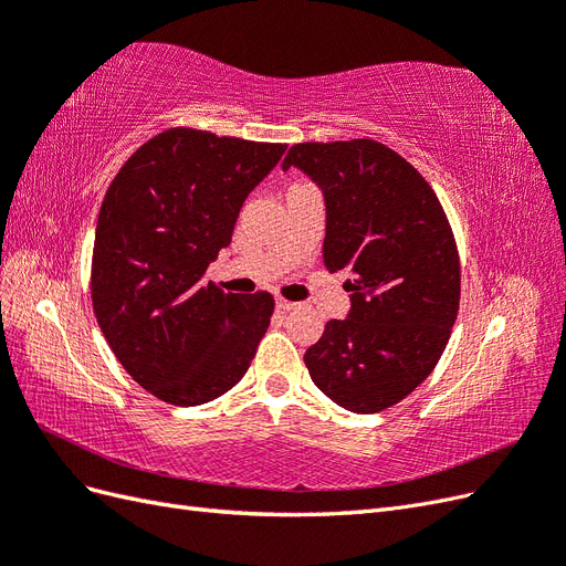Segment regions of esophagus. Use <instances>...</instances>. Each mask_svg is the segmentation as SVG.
<instances>
[{
    "mask_svg": "<svg viewBox=\"0 0 566 566\" xmlns=\"http://www.w3.org/2000/svg\"><path fill=\"white\" fill-rule=\"evenodd\" d=\"M295 306H297L295 302H287V300H283V297L276 300V310H279V312H293Z\"/></svg>",
    "mask_w": 566,
    "mask_h": 566,
    "instance_id": "esophagus-1",
    "label": "esophagus"
}]
</instances>
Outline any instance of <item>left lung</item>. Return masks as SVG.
I'll return each mask as SVG.
<instances>
[{"mask_svg":"<svg viewBox=\"0 0 566 566\" xmlns=\"http://www.w3.org/2000/svg\"><path fill=\"white\" fill-rule=\"evenodd\" d=\"M325 198L323 264L345 271L352 310L304 354L314 385L352 413L406 399L447 349L460 302L455 238L432 186L373 139L295 144Z\"/></svg>","mask_w":566,"mask_h":566,"instance_id":"8db88e82","label":"left lung"}]
</instances>
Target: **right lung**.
<instances>
[{"label":"right lung","mask_w":566,"mask_h":566,"mask_svg":"<svg viewBox=\"0 0 566 566\" xmlns=\"http://www.w3.org/2000/svg\"><path fill=\"white\" fill-rule=\"evenodd\" d=\"M285 148L172 127L108 186L94 235V314L117 361L153 397L208 403L250 368L273 297L221 293L202 273Z\"/></svg>","instance_id":"obj_1"}]
</instances>
